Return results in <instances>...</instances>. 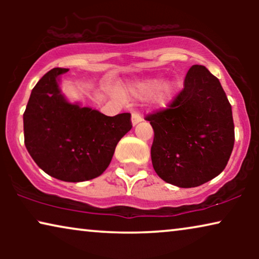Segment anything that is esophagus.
Masks as SVG:
<instances>
[{
    "label": "esophagus",
    "instance_id": "obj_1",
    "mask_svg": "<svg viewBox=\"0 0 259 259\" xmlns=\"http://www.w3.org/2000/svg\"><path fill=\"white\" fill-rule=\"evenodd\" d=\"M141 120H143V116H141L139 112H133L132 113V123L134 126H136L137 123H139Z\"/></svg>",
    "mask_w": 259,
    "mask_h": 259
}]
</instances>
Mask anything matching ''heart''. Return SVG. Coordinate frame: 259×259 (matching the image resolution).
Here are the masks:
<instances>
[{
    "label": "heart",
    "mask_w": 259,
    "mask_h": 259,
    "mask_svg": "<svg viewBox=\"0 0 259 259\" xmlns=\"http://www.w3.org/2000/svg\"><path fill=\"white\" fill-rule=\"evenodd\" d=\"M179 87L180 83L178 81H171V82L164 84L161 79H150L130 88V93L140 99L150 98L155 93H158V105L166 106L172 100V98L175 97V94L178 92Z\"/></svg>",
    "instance_id": "b5f03b06"
}]
</instances>
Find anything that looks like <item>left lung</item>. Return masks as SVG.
Masks as SVG:
<instances>
[{"instance_id": "left-lung-1", "label": "left lung", "mask_w": 259, "mask_h": 259, "mask_svg": "<svg viewBox=\"0 0 259 259\" xmlns=\"http://www.w3.org/2000/svg\"><path fill=\"white\" fill-rule=\"evenodd\" d=\"M145 120L154 131L153 168L166 183L196 187L225 168L235 145L232 109L219 80L205 66L191 67L184 88L167 107Z\"/></svg>"}]
</instances>
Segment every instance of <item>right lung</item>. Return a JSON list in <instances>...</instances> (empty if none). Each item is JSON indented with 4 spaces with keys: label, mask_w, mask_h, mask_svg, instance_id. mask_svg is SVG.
<instances>
[{
    "label": "right lung",
    "mask_w": 259,
    "mask_h": 259,
    "mask_svg": "<svg viewBox=\"0 0 259 259\" xmlns=\"http://www.w3.org/2000/svg\"><path fill=\"white\" fill-rule=\"evenodd\" d=\"M66 72L51 69L31 91L23 113L24 145L47 175L77 183L104 173L132 121L130 113L107 116L69 104L58 84V76Z\"/></svg>",
    "instance_id": "add662e5"
}]
</instances>
